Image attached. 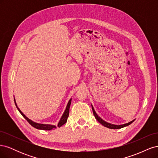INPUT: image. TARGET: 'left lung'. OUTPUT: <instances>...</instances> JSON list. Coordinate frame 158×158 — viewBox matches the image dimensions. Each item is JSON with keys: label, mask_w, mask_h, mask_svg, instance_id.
Wrapping results in <instances>:
<instances>
[{"label": "left lung", "mask_w": 158, "mask_h": 158, "mask_svg": "<svg viewBox=\"0 0 158 158\" xmlns=\"http://www.w3.org/2000/svg\"><path fill=\"white\" fill-rule=\"evenodd\" d=\"M92 110H93L94 115L95 116V118L97 119V121H98L99 123H101L102 125H103L104 127H107V128H111V129H118V128H123V127H127V126H128V125H131V124L132 123H133L134 121H135V120H133V121H131V122H129L128 123L125 124V125H111V124L108 123H107V122H106V121H104L103 120H102V119L101 118H100V117L98 115V114H96V113L95 112L94 109V108H93V107H92Z\"/></svg>", "instance_id": "1"}]
</instances>
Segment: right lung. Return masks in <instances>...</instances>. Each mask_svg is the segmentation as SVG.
<instances>
[{
    "label": "right lung",
    "instance_id": "1",
    "mask_svg": "<svg viewBox=\"0 0 158 158\" xmlns=\"http://www.w3.org/2000/svg\"><path fill=\"white\" fill-rule=\"evenodd\" d=\"M71 100H72V99H70L69 100V103L67 104V106H66V108L65 111H64V113H63V116H62L60 120V121H59V123L58 124V127H60L62 125H63L64 124H65L66 122L67 121V118H68L69 115V109H70V103H71ZM14 102H15V104H16V106L15 99H14ZM16 107L18 109V111H20V113L22 114V115L26 119L27 121L29 123L32 127H33L34 128H35L37 129H40V130H45V131H50V130H52V128H56V127L54 126V125H44V124H39V123H36L33 122L32 121L30 120V119H29L27 117H26L24 115V114L22 113V111H20V109H19V108L17 107V106H16Z\"/></svg>",
    "mask_w": 158,
    "mask_h": 158
}]
</instances>
